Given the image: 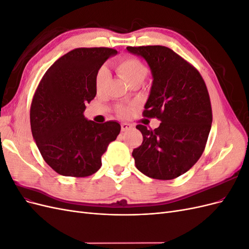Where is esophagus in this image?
Wrapping results in <instances>:
<instances>
[{"mask_svg":"<svg viewBox=\"0 0 249 249\" xmlns=\"http://www.w3.org/2000/svg\"><path fill=\"white\" fill-rule=\"evenodd\" d=\"M132 124H126V123H124V124H122V131L123 132H125V131H129V130H131L132 129Z\"/></svg>","mask_w":249,"mask_h":249,"instance_id":"34e87169","label":"esophagus"}]
</instances>
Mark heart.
Wrapping results in <instances>:
<instances>
[{
    "label": "heart",
    "instance_id": "heart-1",
    "mask_svg": "<svg viewBox=\"0 0 249 249\" xmlns=\"http://www.w3.org/2000/svg\"><path fill=\"white\" fill-rule=\"evenodd\" d=\"M116 71L119 73V76L122 77V79L127 83V85L134 81L143 82L148 72L147 67L136 58H124L119 60L116 64ZM109 78L110 73L108 69L106 66H102L97 71L94 79V85L97 93H101L106 88L109 82ZM119 112L123 115H124L129 112V108L123 107L119 109Z\"/></svg>",
    "mask_w": 249,
    "mask_h": 249
}]
</instances>
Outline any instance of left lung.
I'll return each mask as SVG.
<instances>
[{"mask_svg": "<svg viewBox=\"0 0 249 249\" xmlns=\"http://www.w3.org/2000/svg\"><path fill=\"white\" fill-rule=\"evenodd\" d=\"M126 50L144 59L152 73L143 116L161 122L154 131L142 124L136 126L143 141L132 153L135 165L152 178H176L198 161L209 137L212 108L205 81L192 65L166 47Z\"/></svg>", "mask_w": 249, "mask_h": 249, "instance_id": "8db88e82", "label": "left lung"}]
</instances>
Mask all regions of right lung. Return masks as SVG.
<instances>
[{
    "label": "right lung",
    "instance_id": "right-lung-1",
    "mask_svg": "<svg viewBox=\"0 0 249 249\" xmlns=\"http://www.w3.org/2000/svg\"><path fill=\"white\" fill-rule=\"evenodd\" d=\"M115 55L108 48L72 50L50 67L36 89L30 110L32 135L44 161L59 175H93L118 136L117 122L96 124L83 114L96 95L97 71Z\"/></svg>",
    "mask_w": 249,
    "mask_h": 249
}]
</instances>
